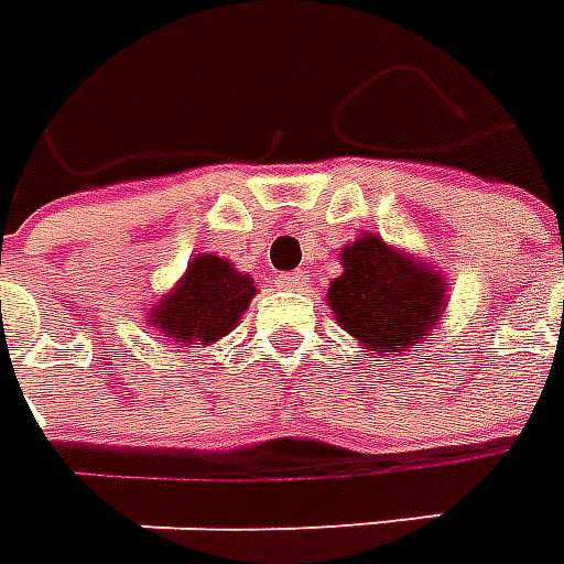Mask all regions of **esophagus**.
I'll return each instance as SVG.
<instances>
[{"label":"esophagus","mask_w":564,"mask_h":564,"mask_svg":"<svg viewBox=\"0 0 564 564\" xmlns=\"http://www.w3.org/2000/svg\"><path fill=\"white\" fill-rule=\"evenodd\" d=\"M307 283H311V274H307V271H293V274H283L281 281H278V286H281V290H290V293H302V290H307Z\"/></svg>","instance_id":"1"}]
</instances>
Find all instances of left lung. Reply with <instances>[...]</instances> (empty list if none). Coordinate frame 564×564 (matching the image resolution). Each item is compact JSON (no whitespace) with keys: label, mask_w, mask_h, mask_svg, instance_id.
Returning <instances> with one entry per match:
<instances>
[{"label":"left lung","mask_w":564,"mask_h":564,"mask_svg":"<svg viewBox=\"0 0 564 564\" xmlns=\"http://www.w3.org/2000/svg\"><path fill=\"white\" fill-rule=\"evenodd\" d=\"M344 271L328 283L325 302L337 325L367 356L415 352L440 328L448 307V281L440 269L361 232L340 248Z\"/></svg>","instance_id":"8db88e82"}]
</instances>
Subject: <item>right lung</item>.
I'll use <instances>...</instances> for the list:
<instances>
[{"label":"right lung","mask_w":564,"mask_h":564,"mask_svg":"<svg viewBox=\"0 0 564 564\" xmlns=\"http://www.w3.org/2000/svg\"><path fill=\"white\" fill-rule=\"evenodd\" d=\"M257 295L253 278L224 257L197 253L176 286L149 307L145 325L178 346H212L227 337Z\"/></svg>","instance_id":"add662e5"}]
</instances>
